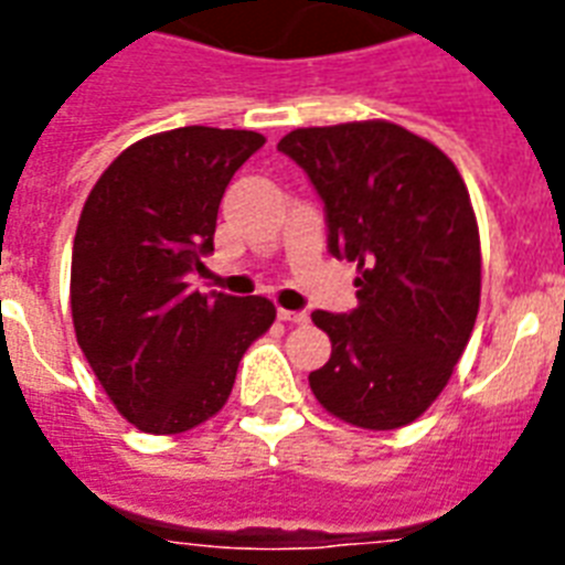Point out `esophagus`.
I'll use <instances>...</instances> for the list:
<instances>
[{"mask_svg":"<svg viewBox=\"0 0 565 565\" xmlns=\"http://www.w3.org/2000/svg\"><path fill=\"white\" fill-rule=\"evenodd\" d=\"M278 319H281V322H290V326H305V322H308V313H305V310L278 308Z\"/></svg>","mask_w":565,"mask_h":565,"instance_id":"1","label":"esophagus"}]
</instances>
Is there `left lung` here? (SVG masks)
<instances>
[{"label": "left lung", "mask_w": 565, "mask_h": 565, "mask_svg": "<svg viewBox=\"0 0 565 565\" xmlns=\"http://www.w3.org/2000/svg\"><path fill=\"white\" fill-rule=\"evenodd\" d=\"M278 152L322 199L328 252L361 273L358 308L310 313L331 340L310 390L358 428H402L443 393L472 337L481 239L469 190L437 146L393 122L296 128Z\"/></svg>", "instance_id": "8db88e82"}]
</instances>
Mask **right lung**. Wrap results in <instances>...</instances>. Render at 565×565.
Instances as JSON below:
<instances>
[{
  "mask_svg": "<svg viewBox=\"0 0 565 565\" xmlns=\"http://www.w3.org/2000/svg\"><path fill=\"white\" fill-rule=\"evenodd\" d=\"M264 146L257 131L188 126L128 146L84 202L73 243V326L117 411L181 434L228 402L269 299L190 290L204 273L222 193Z\"/></svg>",
  "mask_w": 565,
  "mask_h": 565,
  "instance_id": "right-lung-1",
  "label": "right lung"
}]
</instances>
